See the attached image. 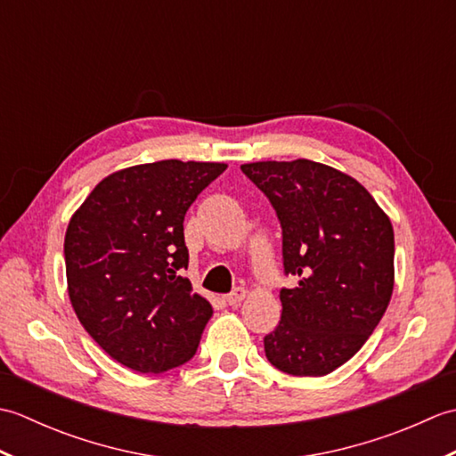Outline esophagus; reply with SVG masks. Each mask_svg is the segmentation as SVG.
Instances as JSON below:
<instances>
[{
	"mask_svg": "<svg viewBox=\"0 0 456 456\" xmlns=\"http://www.w3.org/2000/svg\"><path fill=\"white\" fill-rule=\"evenodd\" d=\"M245 297H247V289H245V288H235L233 292L225 296V302H227L229 305H239L240 302H243Z\"/></svg>",
	"mask_w": 456,
	"mask_h": 456,
	"instance_id": "1",
	"label": "esophagus"
}]
</instances>
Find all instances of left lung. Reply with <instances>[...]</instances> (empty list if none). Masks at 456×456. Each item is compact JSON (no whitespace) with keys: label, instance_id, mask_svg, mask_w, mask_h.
I'll return each instance as SVG.
<instances>
[{"label":"left lung","instance_id":"left-lung-1","mask_svg":"<svg viewBox=\"0 0 456 456\" xmlns=\"http://www.w3.org/2000/svg\"><path fill=\"white\" fill-rule=\"evenodd\" d=\"M266 193L282 225V315L265 337L270 364L292 376H325L353 358L390 304L394 229L361 182L322 162L240 167Z\"/></svg>","mask_w":456,"mask_h":456}]
</instances>
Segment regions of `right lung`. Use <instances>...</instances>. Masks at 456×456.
Listing matches in <instances>:
<instances>
[{
  "mask_svg": "<svg viewBox=\"0 0 456 456\" xmlns=\"http://www.w3.org/2000/svg\"><path fill=\"white\" fill-rule=\"evenodd\" d=\"M223 162L160 160L110 174L70 217L68 296L86 331L123 366L160 374L196 354L213 315L191 292L183 217Z\"/></svg>",
  "mask_w": 456,
  "mask_h": 456,
  "instance_id": "add662e5",
  "label": "right lung"
}]
</instances>
